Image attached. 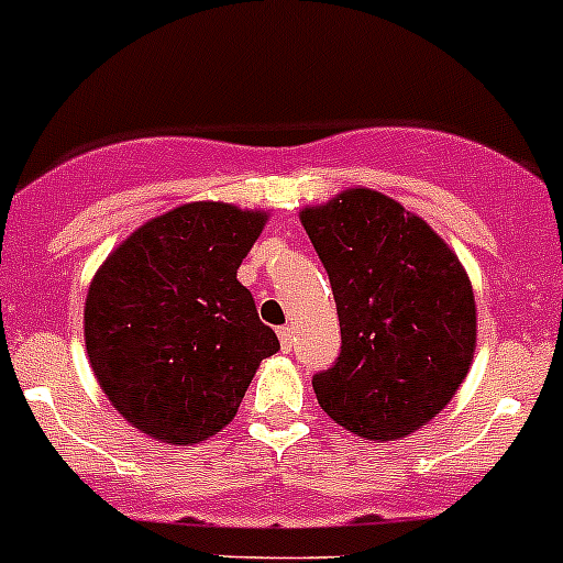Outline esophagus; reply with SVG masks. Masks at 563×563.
<instances>
[{
	"label": "esophagus",
	"mask_w": 563,
	"mask_h": 563,
	"mask_svg": "<svg viewBox=\"0 0 563 563\" xmlns=\"http://www.w3.org/2000/svg\"><path fill=\"white\" fill-rule=\"evenodd\" d=\"M278 343H282V349H285V352H290L292 345H296V332H292V327L278 329Z\"/></svg>",
	"instance_id": "34e87169"
}]
</instances>
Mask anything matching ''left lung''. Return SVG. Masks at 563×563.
Instances as JSON below:
<instances>
[{"label":"left lung","instance_id":"8db88e82","mask_svg":"<svg viewBox=\"0 0 563 563\" xmlns=\"http://www.w3.org/2000/svg\"><path fill=\"white\" fill-rule=\"evenodd\" d=\"M332 285L340 357L312 376L318 405L365 441H396L441 412L477 343L472 282L430 225L374 189L301 211Z\"/></svg>","mask_w":563,"mask_h":563}]
</instances>
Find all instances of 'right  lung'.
<instances>
[{"label": "right lung", "instance_id": "1", "mask_svg": "<svg viewBox=\"0 0 563 563\" xmlns=\"http://www.w3.org/2000/svg\"><path fill=\"white\" fill-rule=\"evenodd\" d=\"M265 211L195 200L133 231L89 285L82 332L97 383L144 435L198 443L236 416L278 338L236 267Z\"/></svg>", "mask_w": 563, "mask_h": 563}]
</instances>
